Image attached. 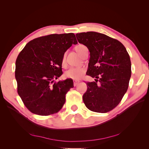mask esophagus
<instances>
[{
	"label": "esophagus",
	"instance_id": "obj_1",
	"mask_svg": "<svg viewBox=\"0 0 149 149\" xmlns=\"http://www.w3.org/2000/svg\"><path fill=\"white\" fill-rule=\"evenodd\" d=\"M79 83V81H73V84H74V86H76V85H77L78 83Z\"/></svg>",
	"mask_w": 149,
	"mask_h": 149
}]
</instances>
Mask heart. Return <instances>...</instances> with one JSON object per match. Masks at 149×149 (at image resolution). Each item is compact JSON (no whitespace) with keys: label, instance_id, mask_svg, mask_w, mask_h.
<instances>
[{"label":"heart","instance_id":"b5f03b06","mask_svg":"<svg viewBox=\"0 0 149 149\" xmlns=\"http://www.w3.org/2000/svg\"><path fill=\"white\" fill-rule=\"evenodd\" d=\"M83 45H78L75 47L76 51L78 52L79 55L80 49ZM65 61V57L63 58V63ZM85 72V69L84 68L79 67H71L70 69L68 70L64 74V76L66 78H70L74 80H78L83 76Z\"/></svg>","mask_w":149,"mask_h":149}]
</instances>
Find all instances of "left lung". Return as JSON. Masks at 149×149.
<instances>
[{
  "label": "left lung",
  "instance_id": "left-lung-1",
  "mask_svg": "<svg viewBox=\"0 0 149 149\" xmlns=\"http://www.w3.org/2000/svg\"><path fill=\"white\" fill-rule=\"evenodd\" d=\"M76 36L90 52L86 74L96 78L86 83L83 102L90 111L106 113L118 106L127 92L131 76L130 56L119 41L104 34L88 31Z\"/></svg>",
  "mask_w": 149,
  "mask_h": 149
}]
</instances>
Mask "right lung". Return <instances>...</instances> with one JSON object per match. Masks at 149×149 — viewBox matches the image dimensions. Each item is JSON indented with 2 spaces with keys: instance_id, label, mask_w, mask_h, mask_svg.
Masks as SVG:
<instances>
[{
  "instance_id": "right-lung-1",
  "label": "right lung",
  "mask_w": 149,
  "mask_h": 149,
  "mask_svg": "<svg viewBox=\"0 0 149 149\" xmlns=\"http://www.w3.org/2000/svg\"><path fill=\"white\" fill-rule=\"evenodd\" d=\"M77 43L73 33L52 34L31 40L18 55L15 72L17 92L32 113L48 116L62 108L66 94L74 87L73 81L55 80L63 74L65 53L72 44Z\"/></svg>"
}]
</instances>
